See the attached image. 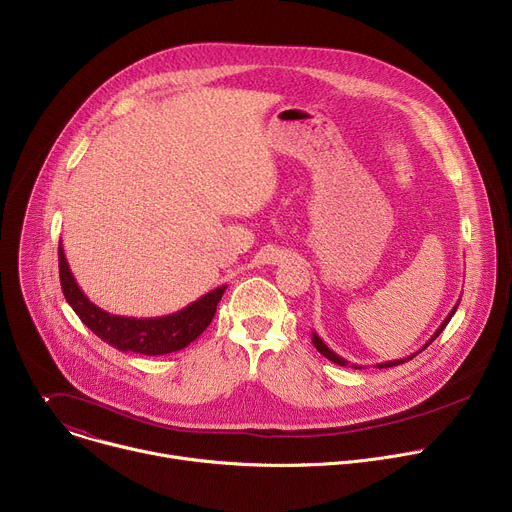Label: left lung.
I'll list each match as a JSON object with an SVG mask.
<instances>
[{
  "instance_id": "1",
  "label": "left lung",
  "mask_w": 512,
  "mask_h": 512,
  "mask_svg": "<svg viewBox=\"0 0 512 512\" xmlns=\"http://www.w3.org/2000/svg\"><path fill=\"white\" fill-rule=\"evenodd\" d=\"M458 304H460V302H458ZM458 304H456V306H454V310L448 314V318H446V320L440 324V328H437V330L433 332V336H431V338H429V340H427V342H425V344L419 348V352H421V350H425V348H427V346H429V344H431V342H433L437 336H440V334L444 332V328L448 326V322H450V320H452V316L456 314V308H458ZM312 342H314L316 350H318L320 354H324L328 360H332L334 364H340V367H348V360H344V358H342V356H338L334 350H330V348L326 346V342H324V340H322V338H320L316 332H312ZM419 352H415V354H419ZM415 354H411V356H407V358H401V360H389V362H381V364H377V369H389V367H397V364H403V362L411 360ZM352 369H362V367H358V364H352Z\"/></svg>"
}]
</instances>
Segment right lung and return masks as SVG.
Listing matches in <instances>:
<instances>
[{"label": "right lung", "mask_w": 512, "mask_h": 512, "mask_svg": "<svg viewBox=\"0 0 512 512\" xmlns=\"http://www.w3.org/2000/svg\"><path fill=\"white\" fill-rule=\"evenodd\" d=\"M58 273L62 294L68 306L77 312L81 322L91 328L93 334L121 352H137L148 356L178 352L194 342L212 322L216 306L227 289V285L216 287L190 306L168 316L127 318L101 310L85 296L75 275L70 273L62 243L58 245Z\"/></svg>", "instance_id": "right-lung-1"}]
</instances>
